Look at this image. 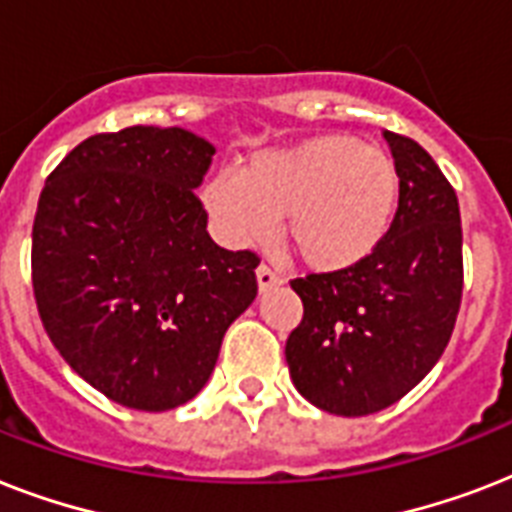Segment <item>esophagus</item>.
Here are the masks:
<instances>
[{"mask_svg": "<svg viewBox=\"0 0 512 512\" xmlns=\"http://www.w3.org/2000/svg\"><path fill=\"white\" fill-rule=\"evenodd\" d=\"M284 284V276L281 273H276L273 268H268V265H260L257 268V289L260 292H268V289H276Z\"/></svg>", "mask_w": 512, "mask_h": 512, "instance_id": "obj_1", "label": "esophagus"}]
</instances>
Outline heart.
<instances>
[{"label":"heart","instance_id":"obj_1","mask_svg":"<svg viewBox=\"0 0 512 512\" xmlns=\"http://www.w3.org/2000/svg\"><path fill=\"white\" fill-rule=\"evenodd\" d=\"M201 201L231 247L271 239L279 217L308 268L342 271L380 247L398 204V170L382 148L319 135L260 151L239 175L212 177Z\"/></svg>","mask_w":512,"mask_h":512}]
</instances>
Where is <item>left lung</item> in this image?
<instances>
[{
	"instance_id": "left-lung-1",
	"label": "left lung",
	"mask_w": 512,
	"mask_h": 512,
	"mask_svg": "<svg viewBox=\"0 0 512 512\" xmlns=\"http://www.w3.org/2000/svg\"><path fill=\"white\" fill-rule=\"evenodd\" d=\"M398 170L390 231L361 263L292 281L303 321L289 377L313 406L364 417L396 404L436 366L462 300L457 193L412 138L382 132Z\"/></svg>"
}]
</instances>
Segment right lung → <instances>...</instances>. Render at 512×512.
<instances>
[{"instance_id": "1", "label": "right lung", "mask_w": 512, "mask_h": 512, "mask_svg": "<svg viewBox=\"0 0 512 512\" xmlns=\"http://www.w3.org/2000/svg\"><path fill=\"white\" fill-rule=\"evenodd\" d=\"M215 146L180 127L92 135L55 167L34 217V297L82 380L140 412L191 401L257 295V255L207 233L196 188Z\"/></svg>"}]
</instances>
